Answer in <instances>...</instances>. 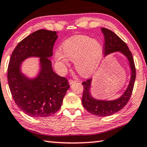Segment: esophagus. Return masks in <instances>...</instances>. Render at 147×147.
<instances>
[{
    "mask_svg": "<svg viewBox=\"0 0 147 147\" xmlns=\"http://www.w3.org/2000/svg\"><path fill=\"white\" fill-rule=\"evenodd\" d=\"M69 84L71 85H73V83H76V80H69Z\"/></svg>",
    "mask_w": 147,
    "mask_h": 147,
    "instance_id": "34e87169",
    "label": "esophagus"
}]
</instances>
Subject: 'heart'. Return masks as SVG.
<instances>
[{"instance_id":"heart-1","label":"heart","mask_w":147,"mask_h":147,"mask_svg":"<svg viewBox=\"0 0 147 147\" xmlns=\"http://www.w3.org/2000/svg\"><path fill=\"white\" fill-rule=\"evenodd\" d=\"M61 49L68 59L74 62L76 71L83 76L92 73L98 67L103 56L101 43L87 36L71 37L63 43ZM65 56L60 51L55 55L57 61L67 65L69 61Z\"/></svg>"}]
</instances>
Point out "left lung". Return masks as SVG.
<instances>
[{
  "label": "left lung",
  "mask_w": 147,
  "mask_h": 147,
  "mask_svg": "<svg viewBox=\"0 0 147 147\" xmlns=\"http://www.w3.org/2000/svg\"><path fill=\"white\" fill-rule=\"evenodd\" d=\"M105 37V56L119 51L128 60L131 68V79L127 88L121 96L115 100H100L94 98L90 94L92 79L83 82L82 104L89 113L99 117H107L117 113L124 107L129 101L133 90L136 79V69L133 55L127 45L115 34L106 28H100Z\"/></svg>",
  "instance_id": "left-lung-1"
}]
</instances>
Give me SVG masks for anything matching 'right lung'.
<instances>
[{"label": "right lung", "instance_id": "right-lung-1", "mask_svg": "<svg viewBox=\"0 0 147 147\" xmlns=\"http://www.w3.org/2000/svg\"><path fill=\"white\" fill-rule=\"evenodd\" d=\"M57 32L40 29L20 41L13 51L7 68V80L16 105L25 114L34 118L52 115L61 107L67 80L56 74L51 60ZM30 57L40 58V71L30 79L22 73V62Z\"/></svg>", "mask_w": 147, "mask_h": 147}]
</instances>
